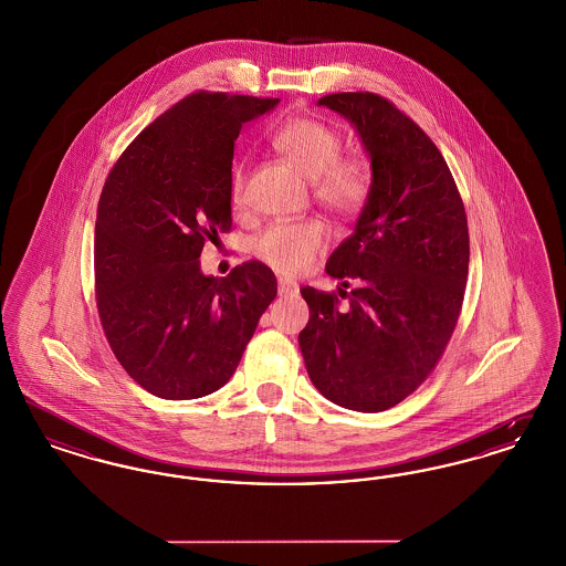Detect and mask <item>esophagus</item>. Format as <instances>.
Instances as JSON below:
<instances>
[{"label":"esophagus","mask_w":566,"mask_h":566,"mask_svg":"<svg viewBox=\"0 0 566 566\" xmlns=\"http://www.w3.org/2000/svg\"><path fill=\"white\" fill-rule=\"evenodd\" d=\"M277 293H280V296H293L298 293V286H296V282L280 277V280H277Z\"/></svg>","instance_id":"obj_1"}]
</instances>
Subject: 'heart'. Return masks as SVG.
<instances>
[{
	"mask_svg": "<svg viewBox=\"0 0 566 566\" xmlns=\"http://www.w3.org/2000/svg\"><path fill=\"white\" fill-rule=\"evenodd\" d=\"M271 146L296 171L312 180L314 195L328 212L350 216L367 201L371 176L367 163L358 157H339L342 137L316 118H291L271 135ZM245 182V167L238 163L231 174V195L240 203ZM326 242V231L318 220L280 222L263 231L254 252L280 273L305 270Z\"/></svg>",
	"mask_w": 566,
	"mask_h": 566,
	"instance_id": "1",
	"label": "heart"
}]
</instances>
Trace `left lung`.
I'll use <instances>...</instances> for the list:
<instances>
[{
    "instance_id": "obj_1",
    "label": "left lung",
    "mask_w": 566,
    "mask_h": 566,
    "mask_svg": "<svg viewBox=\"0 0 566 566\" xmlns=\"http://www.w3.org/2000/svg\"><path fill=\"white\" fill-rule=\"evenodd\" d=\"M318 106L350 120L371 187L350 238L326 261L349 301L303 286L310 321L298 346L323 397L376 413L427 379L454 333L469 273L467 214L448 163L401 109L374 93H335Z\"/></svg>"
}]
</instances>
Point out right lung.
Wrapping results in <instances>:
<instances>
[{"label":"right lung","mask_w":566,"mask_h":566,"mask_svg":"<svg viewBox=\"0 0 566 566\" xmlns=\"http://www.w3.org/2000/svg\"><path fill=\"white\" fill-rule=\"evenodd\" d=\"M277 104L192 93L109 171L95 220L97 310L118 363L155 397L189 401L224 386L277 295L259 261L227 277L199 263L216 229H231L235 139Z\"/></svg>","instance_id":"right-lung-1"}]
</instances>
